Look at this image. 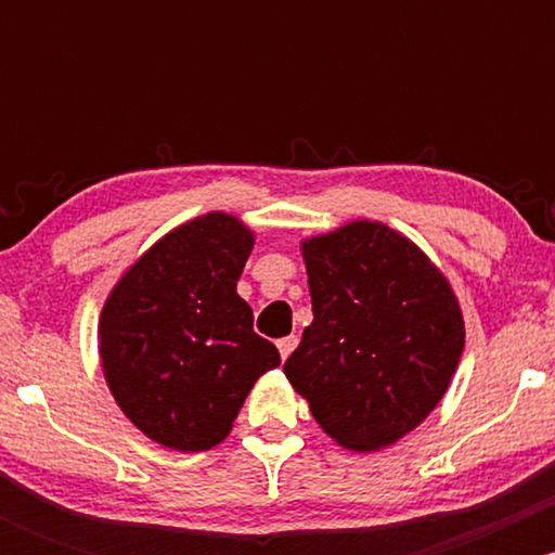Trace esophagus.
Here are the masks:
<instances>
[{
  "instance_id": "esophagus-1",
  "label": "esophagus",
  "mask_w": 555,
  "mask_h": 555,
  "mask_svg": "<svg viewBox=\"0 0 555 555\" xmlns=\"http://www.w3.org/2000/svg\"><path fill=\"white\" fill-rule=\"evenodd\" d=\"M276 347H279V354H282V360H286L292 352H295L297 336H284V339L276 341Z\"/></svg>"
}]
</instances>
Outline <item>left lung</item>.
<instances>
[{
	"label": "left lung",
	"mask_w": 555,
	"mask_h": 555,
	"mask_svg": "<svg viewBox=\"0 0 555 555\" xmlns=\"http://www.w3.org/2000/svg\"><path fill=\"white\" fill-rule=\"evenodd\" d=\"M313 323L284 375L315 423L354 451L393 443L428 417L464 349L441 271L378 221L302 242Z\"/></svg>",
	"instance_id": "8db88e82"
}]
</instances>
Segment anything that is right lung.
<instances>
[{"instance_id": "obj_1", "label": "right lung", "mask_w": 555, "mask_h": 555, "mask_svg": "<svg viewBox=\"0 0 555 555\" xmlns=\"http://www.w3.org/2000/svg\"><path fill=\"white\" fill-rule=\"evenodd\" d=\"M253 234L208 214L158 240L106 299L99 352L122 412L156 443L206 451L232 430L256 380L282 358L253 331L237 279Z\"/></svg>"}]
</instances>
